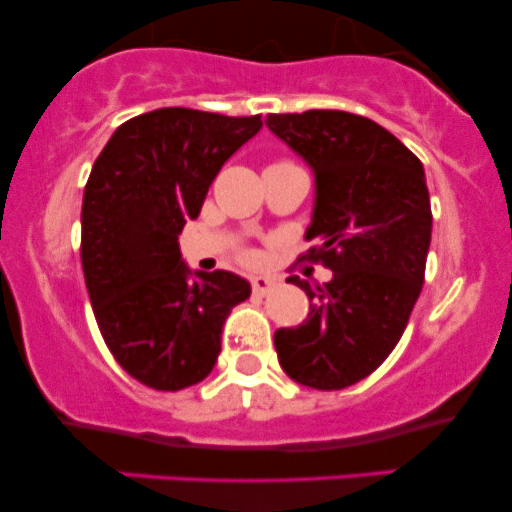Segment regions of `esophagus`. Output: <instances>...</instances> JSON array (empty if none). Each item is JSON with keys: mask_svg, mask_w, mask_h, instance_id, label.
I'll list each match as a JSON object with an SVG mask.
<instances>
[{"mask_svg": "<svg viewBox=\"0 0 512 512\" xmlns=\"http://www.w3.org/2000/svg\"><path fill=\"white\" fill-rule=\"evenodd\" d=\"M272 286L274 279H269V276H255V279H252V293H255V296H267V293L272 291Z\"/></svg>", "mask_w": 512, "mask_h": 512, "instance_id": "esophagus-1", "label": "esophagus"}]
</instances>
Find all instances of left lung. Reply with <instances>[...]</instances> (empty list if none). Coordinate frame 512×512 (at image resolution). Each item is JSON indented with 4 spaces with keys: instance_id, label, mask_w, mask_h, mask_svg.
<instances>
[{
    "instance_id": "left-lung-1",
    "label": "left lung",
    "mask_w": 512,
    "mask_h": 512,
    "mask_svg": "<svg viewBox=\"0 0 512 512\" xmlns=\"http://www.w3.org/2000/svg\"><path fill=\"white\" fill-rule=\"evenodd\" d=\"M267 127L313 170L308 257L332 269L325 286L291 276L310 313L274 332L276 354L296 383L344 390L390 356L421 293L433 226L424 166L378 122L342 110L269 115Z\"/></svg>"
}]
</instances>
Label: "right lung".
I'll return each mask as SVG.
<instances>
[{"label":"right lung","instance_id":"1","mask_svg":"<svg viewBox=\"0 0 512 512\" xmlns=\"http://www.w3.org/2000/svg\"><path fill=\"white\" fill-rule=\"evenodd\" d=\"M260 129V115L158 108L117 127L93 163L81 207L88 298L117 363L154 390L202 383L228 313L250 298L243 276L187 267L178 236Z\"/></svg>","mask_w":512,"mask_h":512}]
</instances>
